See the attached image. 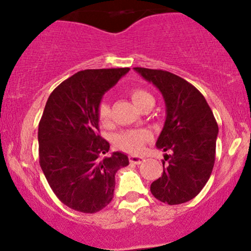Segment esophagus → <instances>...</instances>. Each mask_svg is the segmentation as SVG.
Segmentation results:
<instances>
[{"instance_id": "obj_1", "label": "esophagus", "mask_w": 251, "mask_h": 251, "mask_svg": "<svg viewBox=\"0 0 251 251\" xmlns=\"http://www.w3.org/2000/svg\"><path fill=\"white\" fill-rule=\"evenodd\" d=\"M144 160H145V158L142 157V155H131L129 157V163L131 164H142Z\"/></svg>"}]
</instances>
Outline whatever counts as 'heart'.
<instances>
[{"label": "heart", "mask_w": 251, "mask_h": 251, "mask_svg": "<svg viewBox=\"0 0 251 251\" xmlns=\"http://www.w3.org/2000/svg\"><path fill=\"white\" fill-rule=\"evenodd\" d=\"M128 96L134 105L140 109L149 103L154 102L153 97L148 91L139 87L129 89ZM97 116L101 125H111V108H109L107 102L101 101L99 103L97 109ZM150 139H151V133L146 129H128V131L123 132L118 135L117 145L128 153H137V152L142 151L145 143H148Z\"/></svg>", "instance_id": "heart-1"}]
</instances>
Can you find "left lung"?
Listing matches in <instances>:
<instances>
[{
    "label": "left lung",
    "mask_w": 251,
    "mask_h": 251,
    "mask_svg": "<svg viewBox=\"0 0 251 251\" xmlns=\"http://www.w3.org/2000/svg\"><path fill=\"white\" fill-rule=\"evenodd\" d=\"M162 92L166 120L158 149L164 152L162 177L151 184V194L170 205L191 201L205 186L215 164L218 125L203 94L183 77L162 70L134 67Z\"/></svg>",
    "instance_id": "1"
}]
</instances>
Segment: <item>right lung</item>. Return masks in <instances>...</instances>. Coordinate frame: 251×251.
<instances>
[{
  "mask_svg": "<svg viewBox=\"0 0 251 251\" xmlns=\"http://www.w3.org/2000/svg\"><path fill=\"white\" fill-rule=\"evenodd\" d=\"M129 68L85 70L54 89L39 124V162L61 203L94 214L113 198L116 174L128 165L127 155L113 152L99 134L97 109L106 91Z\"/></svg>",
  "mask_w": 251,
  "mask_h": 251,
  "instance_id": "right-lung-1",
  "label": "right lung"
}]
</instances>
